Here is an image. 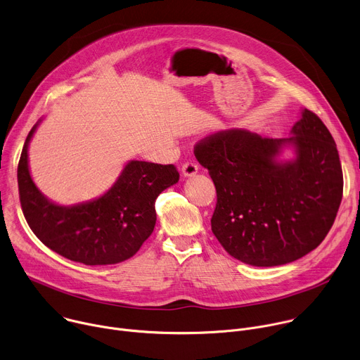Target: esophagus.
I'll return each mask as SVG.
<instances>
[{
	"label": "esophagus",
	"mask_w": 360,
	"mask_h": 360,
	"mask_svg": "<svg viewBox=\"0 0 360 360\" xmlns=\"http://www.w3.org/2000/svg\"><path fill=\"white\" fill-rule=\"evenodd\" d=\"M199 167L195 161H186L184 165H182V175L186 178V176H192L198 172Z\"/></svg>",
	"instance_id": "1"
}]
</instances>
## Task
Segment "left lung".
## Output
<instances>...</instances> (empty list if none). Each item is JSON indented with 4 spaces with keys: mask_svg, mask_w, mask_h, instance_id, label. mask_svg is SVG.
Here are the masks:
<instances>
[{
    "mask_svg": "<svg viewBox=\"0 0 360 360\" xmlns=\"http://www.w3.org/2000/svg\"><path fill=\"white\" fill-rule=\"evenodd\" d=\"M290 132L295 136L274 139L219 131L193 148L217 188L212 232L231 256L252 266L285 265L318 248L342 200V165L326 125L303 110ZM288 144L295 160L278 163Z\"/></svg>",
    "mask_w": 360,
    "mask_h": 360,
    "instance_id": "left-lung-1",
    "label": "left lung"
}]
</instances>
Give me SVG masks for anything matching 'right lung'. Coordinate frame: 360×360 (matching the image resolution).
Masks as SVG:
<instances>
[{
    "label": "right lung",
    "mask_w": 360,
    "mask_h": 360,
    "mask_svg": "<svg viewBox=\"0 0 360 360\" xmlns=\"http://www.w3.org/2000/svg\"><path fill=\"white\" fill-rule=\"evenodd\" d=\"M30 131L18 162V191L24 217L51 250L84 265H114L134 256L157 222L155 199L179 181L174 165L131 161L102 196L61 207L35 186L28 169Z\"/></svg>",
    "instance_id": "1"
}]
</instances>
